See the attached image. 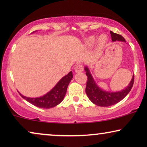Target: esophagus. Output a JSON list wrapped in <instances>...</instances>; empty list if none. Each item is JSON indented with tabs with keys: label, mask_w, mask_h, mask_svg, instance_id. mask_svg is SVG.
Here are the masks:
<instances>
[{
	"label": "esophagus",
	"mask_w": 147,
	"mask_h": 147,
	"mask_svg": "<svg viewBox=\"0 0 147 147\" xmlns=\"http://www.w3.org/2000/svg\"><path fill=\"white\" fill-rule=\"evenodd\" d=\"M84 70V67L81 65H79L76 66L75 67V71L76 73H80V72H82Z\"/></svg>",
	"instance_id": "34e87169"
}]
</instances>
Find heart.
I'll return each mask as SVG.
<instances>
[{
    "label": "heart",
    "instance_id": "b5f03b06",
    "mask_svg": "<svg viewBox=\"0 0 147 147\" xmlns=\"http://www.w3.org/2000/svg\"><path fill=\"white\" fill-rule=\"evenodd\" d=\"M96 38L94 36H91V37H89L84 40V45H85L86 47H91L94 44L96 41ZM107 42V37H106V35H100L97 40L98 45L99 46H104Z\"/></svg>",
    "mask_w": 147,
    "mask_h": 147
}]
</instances>
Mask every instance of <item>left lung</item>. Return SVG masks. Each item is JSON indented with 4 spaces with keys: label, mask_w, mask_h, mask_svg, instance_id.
<instances>
[{
    "label": "left lung",
    "mask_w": 147,
    "mask_h": 147,
    "mask_svg": "<svg viewBox=\"0 0 147 147\" xmlns=\"http://www.w3.org/2000/svg\"><path fill=\"white\" fill-rule=\"evenodd\" d=\"M111 34L112 41L114 42L116 41L126 42L125 39L120 35L114 33L110 31ZM84 70L86 72V76H88V81L86 84V93L87 94L88 98L92 103L96 105L107 107V106H112L117 104L118 102L126 97V96L129 93L130 90L134 84V74L132 76L131 81L128 85L124 88L121 91L118 92H108L102 90L100 88L94 80L93 76H92L90 70L87 65L84 67Z\"/></svg>",
    "instance_id": "obj_1"
}]
</instances>
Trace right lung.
I'll list each match as a JSON object with an SVG mask.
<instances>
[{
    "instance_id": "right-lung-1",
    "label": "right lung",
    "mask_w": 147,
    "mask_h": 147,
    "mask_svg": "<svg viewBox=\"0 0 147 147\" xmlns=\"http://www.w3.org/2000/svg\"><path fill=\"white\" fill-rule=\"evenodd\" d=\"M72 78H73V74L71 71L67 75L63 76L49 92H48L43 96H40L38 98L26 97L22 95L20 92L19 93L23 99L37 107L47 108V109L51 108L57 106L63 101L66 92H67V86Z\"/></svg>"
}]
</instances>
